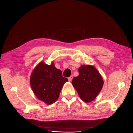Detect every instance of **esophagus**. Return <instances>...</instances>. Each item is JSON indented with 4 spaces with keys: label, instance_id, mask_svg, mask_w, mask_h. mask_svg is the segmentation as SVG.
Masks as SVG:
<instances>
[{
    "label": "esophagus",
    "instance_id": "obj_1",
    "mask_svg": "<svg viewBox=\"0 0 133 133\" xmlns=\"http://www.w3.org/2000/svg\"><path fill=\"white\" fill-rule=\"evenodd\" d=\"M68 81H72V79H73V76H71L70 77H68Z\"/></svg>",
    "mask_w": 133,
    "mask_h": 133
}]
</instances>
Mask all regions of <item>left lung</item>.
Here are the masks:
<instances>
[{"label":"left lung","instance_id":"obj_1","mask_svg":"<svg viewBox=\"0 0 133 133\" xmlns=\"http://www.w3.org/2000/svg\"><path fill=\"white\" fill-rule=\"evenodd\" d=\"M79 75L72 83L81 99L89 103L95 99L103 85V80L96 68L91 65H82L78 68Z\"/></svg>","mask_w":133,"mask_h":133}]
</instances>
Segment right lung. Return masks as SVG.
Here are the masks:
<instances>
[{
    "label": "right lung",
    "instance_id": "add662e5",
    "mask_svg": "<svg viewBox=\"0 0 133 133\" xmlns=\"http://www.w3.org/2000/svg\"><path fill=\"white\" fill-rule=\"evenodd\" d=\"M68 81L60 70L52 62L48 65L41 62L35 68L30 77V85L38 99L47 104L54 103L58 98L63 84Z\"/></svg>",
    "mask_w": 133,
    "mask_h": 133
}]
</instances>
